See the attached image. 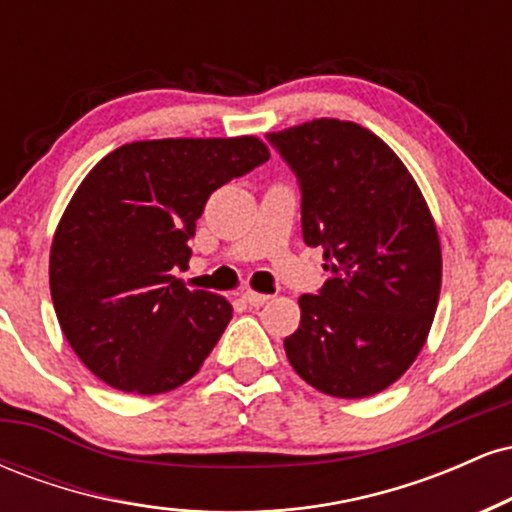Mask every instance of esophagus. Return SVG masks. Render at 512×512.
Masks as SVG:
<instances>
[{"mask_svg":"<svg viewBox=\"0 0 512 512\" xmlns=\"http://www.w3.org/2000/svg\"><path fill=\"white\" fill-rule=\"evenodd\" d=\"M243 301L248 303V305H252V308H260V305H264L269 301V296L267 293H257V291H245L243 293Z\"/></svg>","mask_w":512,"mask_h":512,"instance_id":"1","label":"esophagus"}]
</instances>
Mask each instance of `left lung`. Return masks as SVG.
<instances>
[{
  "label": "left lung",
  "instance_id": "obj_1",
  "mask_svg": "<svg viewBox=\"0 0 512 512\" xmlns=\"http://www.w3.org/2000/svg\"><path fill=\"white\" fill-rule=\"evenodd\" d=\"M301 185L305 245L332 276L303 293L284 339L293 370L325 395L361 399L407 373L438 308V228L419 185L383 139L320 117L267 134Z\"/></svg>",
  "mask_w": 512,
  "mask_h": 512
}]
</instances>
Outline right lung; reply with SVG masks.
I'll return each instance as SVG.
<instances>
[{
    "mask_svg": "<svg viewBox=\"0 0 512 512\" xmlns=\"http://www.w3.org/2000/svg\"><path fill=\"white\" fill-rule=\"evenodd\" d=\"M269 158L257 137L149 139L101 158L57 223L50 293L74 354L105 385L161 395L202 368L233 308L190 291V262L209 195Z\"/></svg>",
    "mask_w": 512,
    "mask_h": 512,
    "instance_id": "add662e5",
    "label": "right lung"
}]
</instances>
